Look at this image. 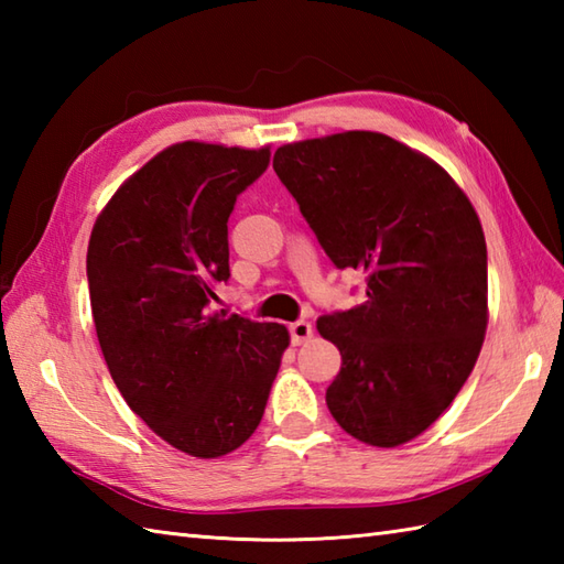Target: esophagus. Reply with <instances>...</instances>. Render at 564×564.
<instances>
[{
    "label": "esophagus",
    "instance_id": "obj_1",
    "mask_svg": "<svg viewBox=\"0 0 564 564\" xmlns=\"http://www.w3.org/2000/svg\"><path fill=\"white\" fill-rule=\"evenodd\" d=\"M307 339H313V325H310V322H305V319L293 322V325H291V341L295 346H301Z\"/></svg>",
    "mask_w": 564,
    "mask_h": 564
}]
</instances>
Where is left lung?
Masks as SVG:
<instances>
[{"mask_svg":"<svg viewBox=\"0 0 564 564\" xmlns=\"http://www.w3.org/2000/svg\"><path fill=\"white\" fill-rule=\"evenodd\" d=\"M273 170L327 257L368 271L366 303L317 319L341 354L329 412L368 446H402L448 410L480 356V218L441 164L373 130L289 142Z\"/></svg>","mask_w":564,"mask_h":564,"instance_id":"1","label":"left lung"}]
</instances>
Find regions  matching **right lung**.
Wrapping results in <instances>:
<instances>
[{
    "mask_svg": "<svg viewBox=\"0 0 564 564\" xmlns=\"http://www.w3.org/2000/svg\"><path fill=\"white\" fill-rule=\"evenodd\" d=\"M267 166L269 145L176 142L118 186L89 237L91 317L116 388L200 460L254 434L291 344L279 322L206 307L230 279L227 218Z\"/></svg>",
    "mask_w": 564,
    "mask_h": 564,
    "instance_id": "add662e5",
    "label": "right lung"
}]
</instances>
